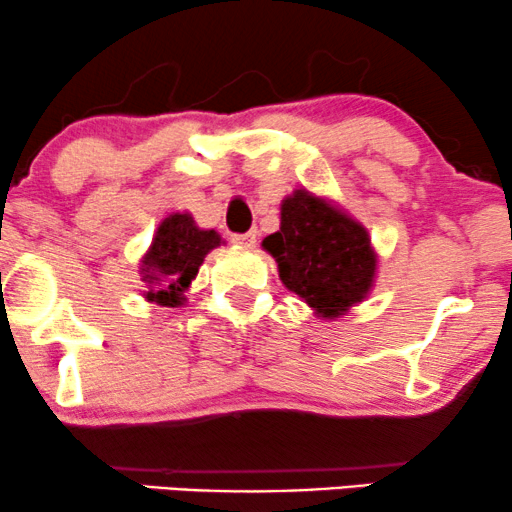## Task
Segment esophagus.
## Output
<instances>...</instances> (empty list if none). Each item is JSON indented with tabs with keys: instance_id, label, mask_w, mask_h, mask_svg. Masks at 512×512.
<instances>
[{
	"instance_id": "obj_1",
	"label": "esophagus",
	"mask_w": 512,
	"mask_h": 512,
	"mask_svg": "<svg viewBox=\"0 0 512 512\" xmlns=\"http://www.w3.org/2000/svg\"><path fill=\"white\" fill-rule=\"evenodd\" d=\"M231 243H233V245H240V248H255L257 233H255V231H250V233H236V236H231Z\"/></svg>"
}]
</instances>
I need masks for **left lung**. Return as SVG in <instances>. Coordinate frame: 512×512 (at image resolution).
Listing matches in <instances>:
<instances>
[{
    "mask_svg": "<svg viewBox=\"0 0 512 512\" xmlns=\"http://www.w3.org/2000/svg\"><path fill=\"white\" fill-rule=\"evenodd\" d=\"M262 248L276 260L286 289L325 320L366 301L375 284L378 252L363 223L305 187L281 199V226Z\"/></svg>",
    "mask_w": 512,
    "mask_h": 512,
    "instance_id": "left-lung-1",
    "label": "left lung"
}]
</instances>
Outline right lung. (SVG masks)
Listing matches in <instances>:
<instances>
[{
    "label": "right lung",
    "instance_id": "right-lung-1",
    "mask_svg": "<svg viewBox=\"0 0 512 512\" xmlns=\"http://www.w3.org/2000/svg\"><path fill=\"white\" fill-rule=\"evenodd\" d=\"M223 243L214 228H199L190 211H173L158 223L154 240L144 252L139 274L144 298L163 308H178L202 267L204 257Z\"/></svg>",
    "mask_w": 512,
    "mask_h": 512
}]
</instances>
